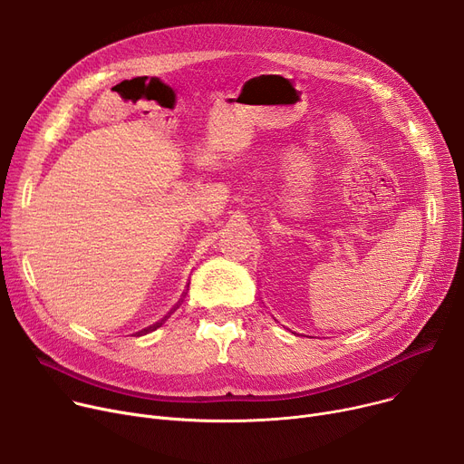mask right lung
I'll list each match as a JSON object with an SVG mask.
<instances>
[{
	"instance_id": "obj_1",
	"label": "right lung",
	"mask_w": 464,
	"mask_h": 464,
	"mask_svg": "<svg viewBox=\"0 0 464 464\" xmlns=\"http://www.w3.org/2000/svg\"><path fill=\"white\" fill-rule=\"evenodd\" d=\"M160 325H161V324H156V325H152V327H149V329H144V331H140V334H142V333L146 334L149 331H154V329H156V327H160Z\"/></svg>"
}]
</instances>
